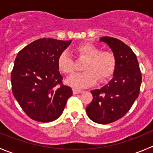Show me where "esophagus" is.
<instances>
[{
	"instance_id": "obj_1",
	"label": "esophagus",
	"mask_w": 153,
	"mask_h": 153,
	"mask_svg": "<svg viewBox=\"0 0 153 153\" xmlns=\"http://www.w3.org/2000/svg\"><path fill=\"white\" fill-rule=\"evenodd\" d=\"M73 92H74V94H79V93H82V90L77 89V88H73Z\"/></svg>"
}]
</instances>
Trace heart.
<instances>
[{"label":"heart","mask_w":153,"mask_h":153,"mask_svg":"<svg viewBox=\"0 0 153 153\" xmlns=\"http://www.w3.org/2000/svg\"><path fill=\"white\" fill-rule=\"evenodd\" d=\"M77 56L85 59L84 72L76 74L67 79V83L75 88H85L97 82H104L110 77L116 67V58L110 51H100L90 43H82L76 47ZM59 71L69 75L75 71L74 60L68 51L61 52L57 59Z\"/></svg>","instance_id":"1"}]
</instances>
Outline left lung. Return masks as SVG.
Returning <instances> with one entry per match:
<instances>
[{"label":"left lung","instance_id":"8db88e82","mask_svg":"<svg viewBox=\"0 0 153 153\" xmlns=\"http://www.w3.org/2000/svg\"><path fill=\"white\" fill-rule=\"evenodd\" d=\"M100 40L107 43L116 58L111 80L99 89L91 90V102L86 113L93 122L109 124L128 112L140 93L142 75L137 59L132 49L123 41L110 37Z\"/></svg>","mask_w":153,"mask_h":153}]
</instances>
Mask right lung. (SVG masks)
<instances>
[{
  "label": "right lung",
  "mask_w": 153,
  "mask_h": 153,
  "mask_svg": "<svg viewBox=\"0 0 153 153\" xmlns=\"http://www.w3.org/2000/svg\"><path fill=\"white\" fill-rule=\"evenodd\" d=\"M71 43L39 39L17 55L11 73L13 94L25 113L35 121L56 120L72 96L71 87L62 83L57 65L58 57Z\"/></svg>",
  "instance_id": "obj_1"
}]
</instances>
